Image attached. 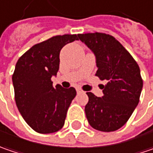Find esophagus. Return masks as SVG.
Wrapping results in <instances>:
<instances>
[{
	"label": "esophagus",
	"instance_id": "34e87169",
	"mask_svg": "<svg viewBox=\"0 0 153 153\" xmlns=\"http://www.w3.org/2000/svg\"><path fill=\"white\" fill-rule=\"evenodd\" d=\"M76 90H77V93H78V94H80V93H82V92H83V91H82L80 88H77Z\"/></svg>",
	"mask_w": 153,
	"mask_h": 153
}]
</instances>
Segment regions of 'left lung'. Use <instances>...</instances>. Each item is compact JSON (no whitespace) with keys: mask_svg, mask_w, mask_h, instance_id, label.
<instances>
[{"mask_svg":"<svg viewBox=\"0 0 153 153\" xmlns=\"http://www.w3.org/2000/svg\"><path fill=\"white\" fill-rule=\"evenodd\" d=\"M93 51L98 70L96 76L107 83L102 85L103 96L86 93L85 112L90 126L101 131L122 127L138 105L143 87L138 63L113 36L104 33L78 34Z\"/></svg>","mask_w":153,"mask_h":153,"instance_id":"obj_1","label":"left lung"}]
</instances>
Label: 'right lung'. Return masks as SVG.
Wrapping results in <instances>:
<instances>
[{
    "label": "right lung",
    "mask_w": 153,
    "mask_h": 153,
    "mask_svg": "<svg viewBox=\"0 0 153 153\" xmlns=\"http://www.w3.org/2000/svg\"><path fill=\"white\" fill-rule=\"evenodd\" d=\"M76 34L56 35L35 44L18 59L12 77L14 99L24 120L39 133L60 130L68 107L76 96L74 87L53 86L52 76L59 67V52Z\"/></svg>",
    "instance_id": "right-lung-1"
}]
</instances>
